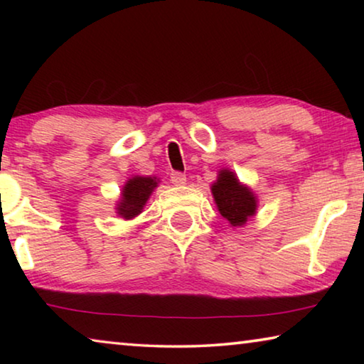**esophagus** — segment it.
<instances>
[{
    "instance_id": "34e87169",
    "label": "esophagus",
    "mask_w": 364,
    "mask_h": 364,
    "mask_svg": "<svg viewBox=\"0 0 364 364\" xmlns=\"http://www.w3.org/2000/svg\"><path fill=\"white\" fill-rule=\"evenodd\" d=\"M170 181L175 184V186H183V184H186V175L180 173V171H173V173L170 175Z\"/></svg>"
}]
</instances>
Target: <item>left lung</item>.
<instances>
[{"instance_id":"8db88e82","label":"left lung","mask_w":364,"mask_h":364,"mask_svg":"<svg viewBox=\"0 0 364 364\" xmlns=\"http://www.w3.org/2000/svg\"><path fill=\"white\" fill-rule=\"evenodd\" d=\"M212 194L221 217L231 226H242L257 212V197L231 170H221L212 184Z\"/></svg>"}]
</instances>
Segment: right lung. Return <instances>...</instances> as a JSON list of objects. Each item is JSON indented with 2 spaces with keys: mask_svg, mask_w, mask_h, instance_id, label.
Here are the masks:
<instances>
[{
  "mask_svg": "<svg viewBox=\"0 0 364 364\" xmlns=\"http://www.w3.org/2000/svg\"><path fill=\"white\" fill-rule=\"evenodd\" d=\"M156 176H133L125 183L122 189V197L117 204V213L122 218L132 220L143 212L147 199L152 191L157 188Z\"/></svg>",
  "mask_w": 364,
  "mask_h": 364,
  "instance_id": "1",
  "label": "right lung"
}]
</instances>
